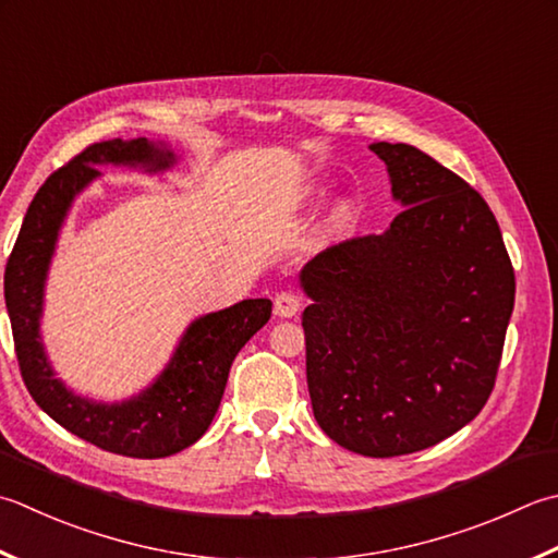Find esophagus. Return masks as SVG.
<instances>
[{
    "label": "esophagus",
    "mask_w": 558,
    "mask_h": 558,
    "mask_svg": "<svg viewBox=\"0 0 558 558\" xmlns=\"http://www.w3.org/2000/svg\"><path fill=\"white\" fill-rule=\"evenodd\" d=\"M300 307H302V298H300V294L292 292V290H286V292L278 294V298H276V307H272V310H276L278 316H286V319H288V316L298 314Z\"/></svg>",
    "instance_id": "1"
}]
</instances>
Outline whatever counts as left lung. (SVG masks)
Masks as SVG:
<instances>
[{"instance_id": "left-lung-1", "label": "left lung", "mask_w": 558, "mask_h": 558, "mask_svg": "<svg viewBox=\"0 0 558 558\" xmlns=\"http://www.w3.org/2000/svg\"><path fill=\"white\" fill-rule=\"evenodd\" d=\"M403 205L385 234L345 239L302 270L314 418L345 450L399 457L450 438L494 391L515 270L462 177L375 142Z\"/></svg>"}]
</instances>
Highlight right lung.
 <instances>
[{
  "label": "right lung",
  "instance_id": "right-lung-1",
  "mask_svg": "<svg viewBox=\"0 0 558 558\" xmlns=\"http://www.w3.org/2000/svg\"><path fill=\"white\" fill-rule=\"evenodd\" d=\"M130 163L149 171L167 169L173 155L145 137L94 142L64 167L52 171L26 210L24 225L4 270V300L14 333L21 377L33 401L74 433L106 452L157 460L193 445L213 423L236 353L270 319V300H244L234 307L193 322L169 367L149 389L123 403H94L74 397L43 353L38 319L43 282L54 239L72 198L98 177L94 163Z\"/></svg>",
  "mask_w": 558,
  "mask_h": 558
}]
</instances>
